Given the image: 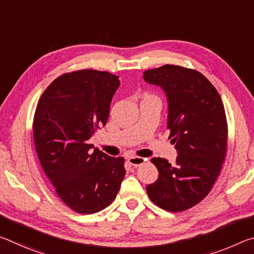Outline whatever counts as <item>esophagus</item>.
<instances>
[{"label":"esophagus","mask_w":254,"mask_h":254,"mask_svg":"<svg viewBox=\"0 0 254 254\" xmlns=\"http://www.w3.org/2000/svg\"><path fill=\"white\" fill-rule=\"evenodd\" d=\"M145 160H147V159H144L142 157H137V156H131V157H128V159H127L128 163H130V165H132V166H134V167L143 165Z\"/></svg>","instance_id":"obj_1"}]
</instances>
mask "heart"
Instances as JSON below:
<instances>
[{
	"instance_id": "obj_1",
	"label": "heart",
	"mask_w": 254,
	"mask_h": 254,
	"mask_svg": "<svg viewBox=\"0 0 254 254\" xmlns=\"http://www.w3.org/2000/svg\"><path fill=\"white\" fill-rule=\"evenodd\" d=\"M145 97H153V96H151V95H147Z\"/></svg>"
}]
</instances>
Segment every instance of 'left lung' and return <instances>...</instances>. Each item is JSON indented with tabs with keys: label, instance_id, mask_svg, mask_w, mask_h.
Instances as JSON below:
<instances>
[{
	"label": "left lung",
	"instance_id": "1",
	"mask_svg": "<svg viewBox=\"0 0 254 254\" xmlns=\"http://www.w3.org/2000/svg\"><path fill=\"white\" fill-rule=\"evenodd\" d=\"M143 78L166 93L167 127L178 152L173 166L151 159L159 176L147 186L148 196L162 209L183 212L208 195L221 173L229 132L224 105L212 83L190 68L165 65L145 70Z\"/></svg>",
	"mask_w": 254,
	"mask_h": 254
}]
</instances>
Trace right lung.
Segmentation results:
<instances>
[{
  "instance_id": "right-lung-1",
  "label": "right lung",
  "mask_w": 254,
  "mask_h": 254,
  "mask_svg": "<svg viewBox=\"0 0 254 254\" xmlns=\"http://www.w3.org/2000/svg\"><path fill=\"white\" fill-rule=\"evenodd\" d=\"M119 76L95 69L66 72L42 93L32 128L36 151L56 194L79 214H94L117 197L123 157H110L88 140L105 126Z\"/></svg>"
}]
</instances>
